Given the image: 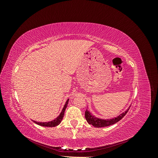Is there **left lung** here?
Masks as SVG:
<instances>
[{"instance_id":"obj_1","label":"left lung","mask_w":158,"mask_h":158,"mask_svg":"<svg viewBox=\"0 0 158 158\" xmlns=\"http://www.w3.org/2000/svg\"><path fill=\"white\" fill-rule=\"evenodd\" d=\"M128 110H129V108L127 110L125 113H122L117 117L111 118V119H107V120H105V119L99 118H97L96 117L94 116L93 114H91V113H89L88 111V109H86V111H85V119H86L87 122L89 124V125H92L95 127L99 128V127H108L110 125H113V124L116 123L118 121L121 120V119L125 116V114L127 113Z\"/></svg>"}]
</instances>
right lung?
I'll list each match as a JSON object with an SVG mask.
<instances>
[{
  "instance_id": "right-lung-1",
  "label": "right lung",
  "mask_w": 158,
  "mask_h": 158,
  "mask_svg": "<svg viewBox=\"0 0 158 158\" xmlns=\"http://www.w3.org/2000/svg\"><path fill=\"white\" fill-rule=\"evenodd\" d=\"M69 100L68 99L67 101H66L64 106L63 109V110H62V111L60 113V114H59V116L58 117H56L55 120L52 121H49V122H46V123H40V122H36L35 121H33V122H34L35 123L37 124V125H39L40 126H43V127H56L57 125H59V124L60 123L61 121L63 120V117L64 115V111H65V109L66 108V107H67V105H68V103H69Z\"/></svg>"
}]
</instances>
